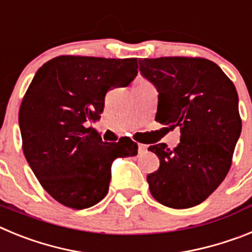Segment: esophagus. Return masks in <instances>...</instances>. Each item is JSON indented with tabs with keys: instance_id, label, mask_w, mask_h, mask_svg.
<instances>
[{
	"instance_id": "obj_1",
	"label": "esophagus",
	"mask_w": 252,
	"mask_h": 252,
	"mask_svg": "<svg viewBox=\"0 0 252 252\" xmlns=\"http://www.w3.org/2000/svg\"><path fill=\"white\" fill-rule=\"evenodd\" d=\"M148 151V145H144V144H139V153L144 154Z\"/></svg>"
}]
</instances>
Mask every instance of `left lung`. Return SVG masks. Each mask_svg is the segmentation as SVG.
Returning <instances> with one entry per match:
<instances>
[{"mask_svg": "<svg viewBox=\"0 0 252 252\" xmlns=\"http://www.w3.org/2000/svg\"><path fill=\"white\" fill-rule=\"evenodd\" d=\"M140 72L159 92L155 120L180 128L173 150L149 146L160 166L148 175L150 193L175 209L202 203L223 182L241 133L239 95L231 79L204 58L140 59Z\"/></svg>", "mask_w": 252, "mask_h": 252, "instance_id": "left-lung-1", "label": "left lung"}]
</instances>
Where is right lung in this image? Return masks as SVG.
Returning <instances> with one entry per match:
<instances>
[{"mask_svg": "<svg viewBox=\"0 0 252 252\" xmlns=\"http://www.w3.org/2000/svg\"><path fill=\"white\" fill-rule=\"evenodd\" d=\"M137 75V59L62 55L40 66L19 112L22 150L35 177L55 201L84 209L106 197L111 165L137 155L130 137L102 141L94 128L106 93Z\"/></svg>", "mask_w": 252, "mask_h": 252, "instance_id": "1", "label": "right lung"}]
</instances>
